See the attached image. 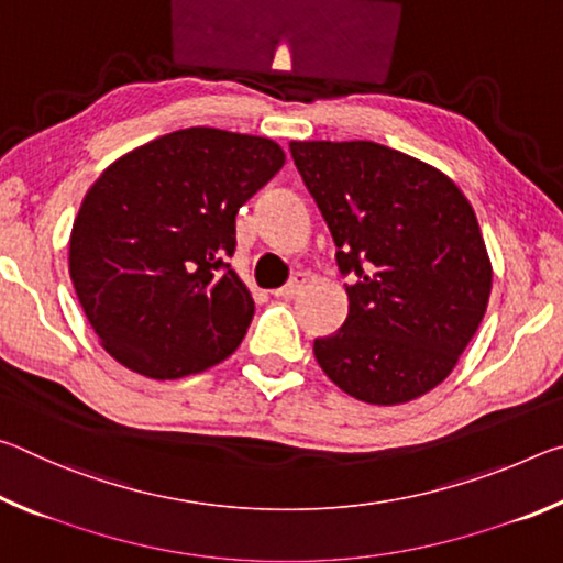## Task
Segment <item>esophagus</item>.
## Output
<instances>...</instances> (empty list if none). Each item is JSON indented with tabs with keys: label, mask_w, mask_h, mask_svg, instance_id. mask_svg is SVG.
Returning a JSON list of instances; mask_svg holds the SVG:
<instances>
[{
	"label": "esophagus",
	"mask_w": 563,
	"mask_h": 563,
	"mask_svg": "<svg viewBox=\"0 0 563 563\" xmlns=\"http://www.w3.org/2000/svg\"><path fill=\"white\" fill-rule=\"evenodd\" d=\"M305 283H308V278H305L302 273H298L288 285H283V288H278L273 295L275 298H295V295L305 288Z\"/></svg>",
	"instance_id": "obj_1"
}]
</instances>
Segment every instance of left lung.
<instances>
[{"label":"left lung","mask_w":563,"mask_h":563,"mask_svg":"<svg viewBox=\"0 0 563 563\" xmlns=\"http://www.w3.org/2000/svg\"><path fill=\"white\" fill-rule=\"evenodd\" d=\"M338 245L350 312L316 360L342 393L405 405L452 373L487 312L492 261L454 180L375 141H290Z\"/></svg>","instance_id":"1"}]
</instances>
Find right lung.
I'll return each instance as SVG.
<instances>
[{
  "label": "right lung",
  "mask_w": 563,
  "mask_h": 563,
  "mask_svg": "<svg viewBox=\"0 0 563 563\" xmlns=\"http://www.w3.org/2000/svg\"><path fill=\"white\" fill-rule=\"evenodd\" d=\"M285 164L271 139L180 129L123 154L74 218L69 275L103 350L151 379L233 355L255 302L225 263L235 213Z\"/></svg>",
  "instance_id": "add662e5"
}]
</instances>
